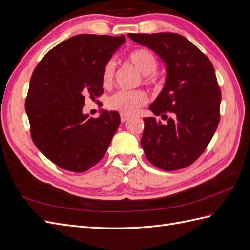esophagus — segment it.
I'll list each match as a JSON object with an SVG mask.
<instances>
[{"label":"esophagus","mask_w":250,"mask_h":250,"mask_svg":"<svg viewBox=\"0 0 250 250\" xmlns=\"http://www.w3.org/2000/svg\"><path fill=\"white\" fill-rule=\"evenodd\" d=\"M121 123H125L126 120H129V116H125V115H121Z\"/></svg>","instance_id":"obj_1"}]
</instances>
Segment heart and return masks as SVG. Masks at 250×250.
Instances as JSON below:
<instances>
[{"label":"heart","mask_w":250,"mask_h":250,"mask_svg":"<svg viewBox=\"0 0 250 250\" xmlns=\"http://www.w3.org/2000/svg\"><path fill=\"white\" fill-rule=\"evenodd\" d=\"M129 61L137 70L144 75L146 84H156L158 79L154 72L158 69V59L151 51L147 49H136L129 54ZM116 62L111 59L107 61L103 68L102 81L104 86H111L115 77ZM147 102V95L142 90L135 91H117L108 97L106 106L112 111L118 112L121 115H134L139 107L144 106Z\"/></svg>","instance_id":"1"}]
</instances>
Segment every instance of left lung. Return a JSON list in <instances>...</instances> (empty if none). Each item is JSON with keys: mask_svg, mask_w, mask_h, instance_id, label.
Returning <instances> with one entry per match:
<instances>
[{"mask_svg": "<svg viewBox=\"0 0 250 250\" xmlns=\"http://www.w3.org/2000/svg\"><path fill=\"white\" fill-rule=\"evenodd\" d=\"M163 61L166 80L144 118L141 145L149 162L166 171L188 167L205 151L219 123L222 94L210 60L175 33L127 34ZM166 112L172 114L168 118Z\"/></svg>", "mask_w": 250, "mask_h": 250, "instance_id": "left-lung-1", "label": "left lung"}]
</instances>
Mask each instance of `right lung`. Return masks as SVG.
Listing matches in <instances>:
<instances>
[{
    "mask_svg": "<svg viewBox=\"0 0 250 250\" xmlns=\"http://www.w3.org/2000/svg\"><path fill=\"white\" fill-rule=\"evenodd\" d=\"M125 42L124 35L81 34L50 50L35 68L25 111L33 142L55 165L84 172L100 161L120 125V115L83 113L85 97L103 92V68Z\"/></svg>",
    "mask_w": 250,
    "mask_h": 250,
    "instance_id": "add662e5",
    "label": "right lung"
}]
</instances>
